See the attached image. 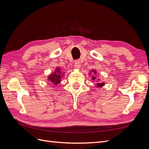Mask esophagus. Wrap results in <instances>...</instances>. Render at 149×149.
<instances>
[{
  "mask_svg": "<svg viewBox=\"0 0 149 149\" xmlns=\"http://www.w3.org/2000/svg\"><path fill=\"white\" fill-rule=\"evenodd\" d=\"M74 67L76 68V69H79L80 67H81V63H80V61L79 60L76 61L74 62Z\"/></svg>",
  "mask_w": 149,
  "mask_h": 149,
  "instance_id": "34e87169",
  "label": "esophagus"
}]
</instances>
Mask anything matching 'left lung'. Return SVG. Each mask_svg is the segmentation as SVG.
Listing matches in <instances>:
<instances>
[{
    "label": "left lung",
    "instance_id": "obj_1",
    "mask_svg": "<svg viewBox=\"0 0 149 149\" xmlns=\"http://www.w3.org/2000/svg\"><path fill=\"white\" fill-rule=\"evenodd\" d=\"M90 73H94V74H96L97 73V72H96V70H91V71H90ZM96 79V76H93V77H92V79H93V80H95ZM98 80H100V79H98ZM104 85V83H97V84H96V87L101 88V87L103 86Z\"/></svg>",
    "mask_w": 149,
    "mask_h": 149
}]
</instances>
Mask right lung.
Wrapping results in <instances>:
<instances>
[{"label": "right lung", "instance_id": "add662e5", "mask_svg": "<svg viewBox=\"0 0 149 149\" xmlns=\"http://www.w3.org/2000/svg\"><path fill=\"white\" fill-rule=\"evenodd\" d=\"M64 73L65 72L63 73V71L59 68H56L54 73L48 76V79L49 80V81H50L53 84L56 85L61 82V79L63 76Z\"/></svg>", "mask_w": 149, "mask_h": 149}]
</instances>
